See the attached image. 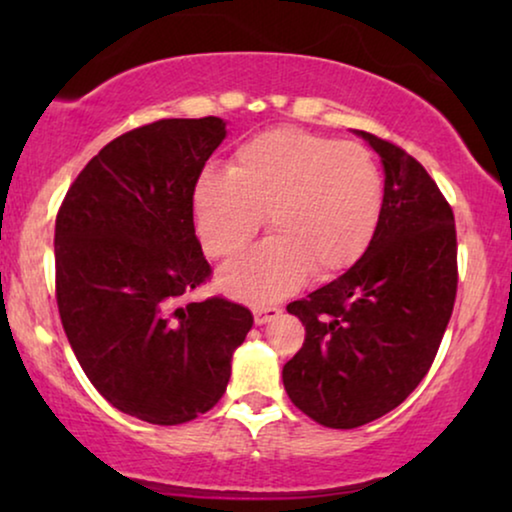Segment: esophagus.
<instances>
[{"mask_svg": "<svg viewBox=\"0 0 512 512\" xmlns=\"http://www.w3.org/2000/svg\"><path fill=\"white\" fill-rule=\"evenodd\" d=\"M279 314H282V310H279V307H254V321L258 326H263V324H268V321H272V319H277Z\"/></svg>", "mask_w": 512, "mask_h": 512, "instance_id": "esophagus-1", "label": "esophagus"}]
</instances>
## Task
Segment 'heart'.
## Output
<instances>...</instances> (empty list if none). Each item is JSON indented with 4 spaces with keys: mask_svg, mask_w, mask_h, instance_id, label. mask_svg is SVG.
<instances>
[{
    "mask_svg": "<svg viewBox=\"0 0 512 512\" xmlns=\"http://www.w3.org/2000/svg\"><path fill=\"white\" fill-rule=\"evenodd\" d=\"M384 207V179L359 144L300 128H272L237 146L230 172H200L193 186L195 230L212 258H230L258 233L247 254L223 265L219 286L247 303L289 296L307 275L331 279L366 254Z\"/></svg>",
    "mask_w": 512,
    "mask_h": 512,
    "instance_id": "b5f03b06",
    "label": "heart"
}]
</instances>
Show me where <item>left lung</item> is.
Segmentation results:
<instances>
[{
	"instance_id": "1",
	"label": "left lung",
	"mask_w": 512,
	"mask_h": 512,
	"mask_svg": "<svg viewBox=\"0 0 512 512\" xmlns=\"http://www.w3.org/2000/svg\"><path fill=\"white\" fill-rule=\"evenodd\" d=\"M354 132L384 167L380 226L345 275L286 305L305 342L282 370L284 389L331 429L373 422L415 391L457 296V230L436 181L396 144Z\"/></svg>"
}]
</instances>
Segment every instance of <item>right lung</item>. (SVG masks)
Returning a JSON list of instances; mask_svg holds the SVG:
<instances>
[{
    "mask_svg": "<svg viewBox=\"0 0 512 512\" xmlns=\"http://www.w3.org/2000/svg\"><path fill=\"white\" fill-rule=\"evenodd\" d=\"M223 118H165L109 142L55 219V296L93 387L125 415L174 426L212 410L254 326L226 298L186 303L209 277L193 186Z\"/></svg>",
    "mask_w": 512,
    "mask_h": 512,
    "instance_id": "right-lung-1",
    "label": "right lung"
}]
</instances>
